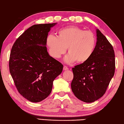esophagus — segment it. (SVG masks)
I'll list each match as a JSON object with an SVG mask.
<instances>
[{
    "label": "esophagus",
    "mask_w": 124,
    "mask_h": 124,
    "mask_svg": "<svg viewBox=\"0 0 124 124\" xmlns=\"http://www.w3.org/2000/svg\"><path fill=\"white\" fill-rule=\"evenodd\" d=\"M68 69H69L68 68L67 66H65V65L63 67V70H68Z\"/></svg>",
    "instance_id": "34e87169"
}]
</instances>
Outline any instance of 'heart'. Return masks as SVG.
I'll use <instances>...</instances> for the list:
<instances>
[{"mask_svg": "<svg viewBox=\"0 0 124 124\" xmlns=\"http://www.w3.org/2000/svg\"><path fill=\"white\" fill-rule=\"evenodd\" d=\"M96 38L90 31L77 26H69L60 29L57 36L49 34L46 38V45L49 54L55 59L65 54L68 48L65 61L82 63L86 62L93 55L96 46Z\"/></svg>", "mask_w": 124, "mask_h": 124, "instance_id": "1", "label": "heart"}]
</instances>
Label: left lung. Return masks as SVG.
Segmentation results:
<instances>
[{
  "label": "left lung",
  "instance_id": "8db88e82",
  "mask_svg": "<svg viewBox=\"0 0 124 124\" xmlns=\"http://www.w3.org/2000/svg\"><path fill=\"white\" fill-rule=\"evenodd\" d=\"M97 42L88 61L72 68V92L79 100L92 103L101 97L115 71V55L112 45L99 30Z\"/></svg>",
  "mask_w": 124,
  "mask_h": 124
}]
</instances>
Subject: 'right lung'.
Masks as SVG:
<instances>
[{
  "mask_svg": "<svg viewBox=\"0 0 124 124\" xmlns=\"http://www.w3.org/2000/svg\"><path fill=\"white\" fill-rule=\"evenodd\" d=\"M56 23L34 25L17 39L12 46L9 69L18 91L31 102L49 95L54 80L61 73L63 64L51 57L46 38Z\"/></svg>",
  "mask_w": 124,
  "mask_h": 124,
  "instance_id": "add662e5",
  "label": "right lung"
}]
</instances>
